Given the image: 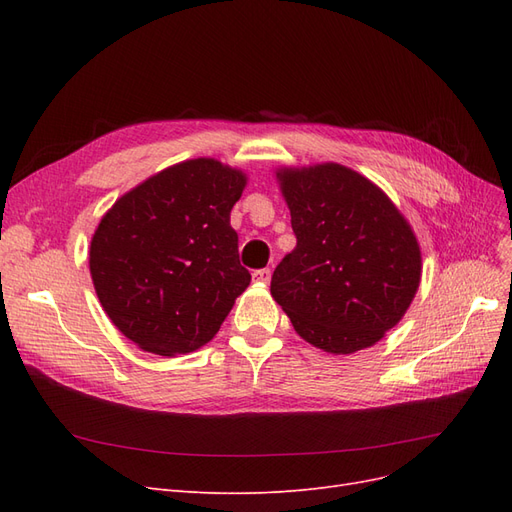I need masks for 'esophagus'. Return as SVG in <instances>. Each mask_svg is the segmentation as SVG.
<instances>
[{
    "instance_id": "1",
    "label": "esophagus",
    "mask_w": 512,
    "mask_h": 512,
    "mask_svg": "<svg viewBox=\"0 0 512 512\" xmlns=\"http://www.w3.org/2000/svg\"><path fill=\"white\" fill-rule=\"evenodd\" d=\"M252 277H254V282H258V284H269L271 269H258V271L252 273Z\"/></svg>"
}]
</instances>
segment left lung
<instances>
[{
	"label": "left lung",
	"instance_id": "8db88e82",
	"mask_svg": "<svg viewBox=\"0 0 512 512\" xmlns=\"http://www.w3.org/2000/svg\"><path fill=\"white\" fill-rule=\"evenodd\" d=\"M297 247L271 294L307 344L331 354L374 346L421 284V245L393 200L356 170L324 162L275 170Z\"/></svg>",
	"mask_w": 512,
	"mask_h": 512
}]
</instances>
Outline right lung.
Returning <instances> with one entry per match:
<instances>
[{"instance_id": "1", "label": "right lung", "mask_w": 512, "mask_h": 512, "mask_svg": "<svg viewBox=\"0 0 512 512\" xmlns=\"http://www.w3.org/2000/svg\"><path fill=\"white\" fill-rule=\"evenodd\" d=\"M247 175L213 158L168 166L119 196L91 237L89 271L115 327L151 354L215 337L250 286L230 226Z\"/></svg>"}]
</instances>
